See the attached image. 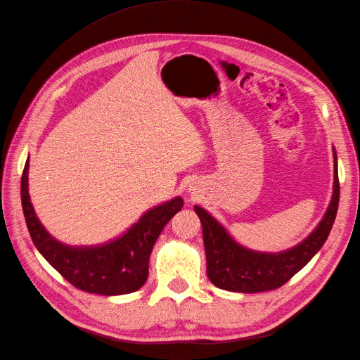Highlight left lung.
<instances>
[{
  "instance_id": "obj_1",
  "label": "left lung",
  "mask_w": 360,
  "mask_h": 360,
  "mask_svg": "<svg viewBox=\"0 0 360 360\" xmlns=\"http://www.w3.org/2000/svg\"><path fill=\"white\" fill-rule=\"evenodd\" d=\"M340 204V179L335 155L333 197L315 231L296 248L281 254L254 252L237 245L225 228L201 207L195 205L201 225L207 258V276L217 288L237 292L276 290L307 266L328 240Z\"/></svg>"
}]
</instances>
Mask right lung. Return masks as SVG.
Wrapping results in <instances>:
<instances>
[{"mask_svg":"<svg viewBox=\"0 0 360 360\" xmlns=\"http://www.w3.org/2000/svg\"><path fill=\"white\" fill-rule=\"evenodd\" d=\"M20 198L31 240L39 252L73 287L103 296L134 292L144 285L151 249L171 217L183 207L181 198L156 207L110 245L69 248L45 231L32 210L28 195V160L20 179Z\"/></svg>","mask_w":360,"mask_h":360,"instance_id":"right-lung-1","label":"right lung"}]
</instances>
